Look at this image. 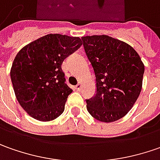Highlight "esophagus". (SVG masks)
Returning <instances> with one entry per match:
<instances>
[{
  "label": "esophagus",
  "mask_w": 160,
  "mask_h": 160,
  "mask_svg": "<svg viewBox=\"0 0 160 160\" xmlns=\"http://www.w3.org/2000/svg\"><path fill=\"white\" fill-rule=\"evenodd\" d=\"M74 88H75V90L80 91V89H81V84H80V83H78L77 85L75 86Z\"/></svg>",
  "instance_id": "1"
}]
</instances>
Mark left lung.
I'll use <instances>...</instances> for the list:
<instances>
[{
  "label": "left lung",
  "mask_w": 160,
  "mask_h": 160,
  "mask_svg": "<svg viewBox=\"0 0 160 160\" xmlns=\"http://www.w3.org/2000/svg\"><path fill=\"white\" fill-rule=\"evenodd\" d=\"M94 70L97 90L86 99L88 112L102 122H113L133 107L140 95L144 65L139 55L125 42L107 35L81 38Z\"/></svg>",
  "instance_id": "left-lung-1"
}]
</instances>
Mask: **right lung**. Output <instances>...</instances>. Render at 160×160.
<instances>
[{
  "label": "right lung",
  "instance_id": "right-lung-1",
  "mask_svg": "<svg viewBox=\"0 0 160 160\" xmlns=\"http://www.w3.org/2000/svg\"><path fill=\"white\" fill-rule=\"evenodd\" d=\"M81 45L79 37L55 33L31 42L18 53L10 78L18 101L31 117L50 121L63 113L72 90L65 83L61 65Z\"/></svg>",
  "mask_w": 160,
  "mask_h": 160
}]
</instances>
